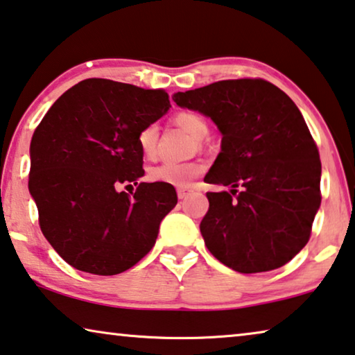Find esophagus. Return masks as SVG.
Wrapping results in <instances>:
<instances>
[{
    "mask_svg": "<svg viewBox=\"0 0 355 355\" xmlns=\"http://www.w3.org/2000/svg\"><path fill=\"white\" fill-rule=\"evenodd\" d=\"M189 193H191V189H189V188H178V189H177L178 199H187Z\"/></svg>",
    "mask_w": 355,
    "mask_h": 355,
    "instance_id": "34e87169",
    "label": "esophagus"
}]
</instances>
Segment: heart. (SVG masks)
Wrapping results in <instances>:
<instances>
[{
    "mask_svg": "<svg viewBox=\"0 0 355 355\" xmlns=\"http://www.w3.org/2000/svg\"><path fill=\"white\" fill-rule=\"evenodd\" d=\"M173 123L183 130H187L189 135L196 140H202L209 134V123L202 114L198 111L183 110L173 114ZM157 145V127L155 124H148L141 127L137 134V146L141 153V156L146 159H153L156 155ZM204 172V164L189 161V162H164L159 166L153 167L148 172L151 182L166 183L172 187L187 188L193 183L194 178H198Z\"/></svg>",
    "mask_w": 355,
    "mask_h": 355,
    "instance_id": "1",
    "label": "heart"
}]
</instances>
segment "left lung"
<instances>
[{"label": "left lung", "instance_id": "obj_1", "mask_svg": "<svg viewBox=\"0 0 355 355\" xmlns=\"http://www.w3.org/2000/svg\"><path fill=\"white\" fill-rule=\"evenodd\" d=\"M173 100L223 134L204 180L232 189L207 193L200 234L210 253L244 274L284 266L308 244L322 200L319 150L298 107L261 78L225 79Z\"/></svg>", "mask_w": 355, "mask_h": 355}]
</instances>
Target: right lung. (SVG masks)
I'll return each instance as SVG.
<instances>
[{"label":"right lung","mask_w":355,"mask_h":355,"mask_svg":"<svg viewBox=\"0 0 355 355\" xmlns=\"http://www.w3.org/2000/svg\"><path fill=\"white\" fill-rule=\"evenodd\" d=\"M171 107L164 89L91 78L62 94L35 129L28 189L42 234L70 266L114 276L155 245L177 204L166 183H139L141 127ZM137 184L135 193L121 192Z\"/></svg>","instance_id":"1"}]
</instances>
